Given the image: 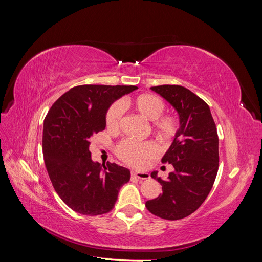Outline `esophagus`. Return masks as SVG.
Returning a JSON list of instances; mask_svg holds the SVG:
<instances>
[{
	"mask_svg": "<svg viewBox=\"0 0 262 262\" xmlns=\"http://www.w3.org/2000/svg\"><path fill=\"white\" fill-rule=\"evenodd\" d=\"M131 176L136 177L138 179H142V180L149 178V175L147 172H141V171H136V170H131Z\"/></svg>",
	"mask_w": 262,
	"mask_h": 262,
	"instance_id": "esophagus-1",
	"label": "esophagus"
}]
</instances>
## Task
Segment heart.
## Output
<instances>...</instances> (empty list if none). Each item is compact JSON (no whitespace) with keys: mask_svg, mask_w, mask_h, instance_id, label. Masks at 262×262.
<instances>
[{"mask_svg":"<svg viewBox=\"0 0 262 262\" xmlns=\"http://www.w3.org/2000/svg\"><path fill=\"white\" fill-rule=\"evenodd\" d=\"M126 108L133 113L150 120V129L161 141L167 143L175 139L180 130L179 118L171 113H163L165 102L162 98L153 94H140L134 97L124 100ZM121 125V108L117 102L107 110L106 126L109 131L118 132ZM117 155L124 163L136 167H143L150 161H153L160 154L157 145L154 142H134L124 140L117 145Z\"/></svg>","mask_w":262,"mask_h":262,"instance_id":"obj_1","label":"heart"}]
</instances>
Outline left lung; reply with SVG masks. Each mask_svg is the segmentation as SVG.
Returning a JSON list of instances; mask_svg holds the SVG:
<instances>
[{"mask_svg": "<svg viewBox=\"0 0 262 262\" xmlns=\"http://www.w3.org/2000/svg\"><path fill=\"white\" fill-rule=\"evenodd\" d=\"M177 110L180 130L162 162L173 166L167 179L150 176L162 185L163 193L145 203L154 215L180 220L200 208L219 170V137L207 102L180 85L150 87Z\"/></svg>", "mask_w": 262, "mask_h": 262, "instance_id": "obj_1", "label": "left lung"}]
</instances>
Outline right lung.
<instances>
[{
  "label": "right lung",
  "instance_id": "1",
  "mask_svg": "<svg viewBox=\"0 0 262 262\" xmlns=\"http://www.w3.org/2000/svg\"><path fill=\"white\" fill-rule=\"evenodd\" d=\"M126 85H80L54 101L43 121L42 152L55 192L83 215L112 211L130 170L115 163H94L90 138L105 130L109 106L137 90Z\"/></svg>",
  "mask_w": 262,
  "mask_h": 262
}]
</instances>
